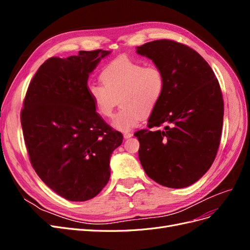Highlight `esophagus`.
I'll return each instance as SVG.
<instances>
[{"label":"esophagus","mask_w":250,"mask_h":250,"mask_svg":"<svg viewBox=\"0 0 250 250\" xmlns=\"http://www.w3.org/2000/svg\"><path fill=\"white\" fill-rule=\"evenodd\" d=\"M132 135H133V134H132L131 132H125L123 137H124L125 140H127V139H130V138L132 137Z\"/></svg>","instance_id":"34e87169"}]
</instances>
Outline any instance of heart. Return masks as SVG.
I'll return each instance as SVG.
<instances>
[{
    "mask_svg": "<svg viewBox=\"0 0 250 250\" xmlns=\"http://www.w3.org/2000/svg\"><path fill=\"white\" fill-rule=\"evenodd\" d=\"M100 79L103 84L92 83L87 87L94 107L98 115L111 118L120 101L122 107L112 126L123 132L139 126L144 115L153 111L166 87L165 75L160 67L127 57L105 65Z\"/></svg>",
    "mask_w": 250,
    "mask_h": 250,
    "instance_id": "heart-1",
    "label": "heart"
}]
</instances>
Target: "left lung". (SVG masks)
Returning <instances> with one entry per match:
<instances>
[{
	"instance_id": "1",
	"label": "left lung",
	"mask_w": 250,
	"mask_h": 250,
	"mask_svg": "<svg viewBox=\"0 0 250 250\" xmlns=\"http://www.w3.org/2000/svg\"><path fill=\"white\" fill-rule=\"evenodd\" d=\"M137 53L160 67L166 87L151 112L148 127L134 133L147 175L164 187L181 188L199 180L217 154L224 104L208 63L186 44L160 40L137 47Z\"/></svg>"
}]
</instances>
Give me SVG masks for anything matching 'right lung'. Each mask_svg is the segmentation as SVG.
I'll list each match as a JSON object with an SVG mask.
<instances>
[{
  "label": "right lung",
  "mask_w": 250,
  "mask_h": 250,
  "mask_svg": "<svg viewBox=\"0 0 250 250\" xmlns=\"http://www.w3.org/2000/svg\"><path fill=\"white\" fill-rule=\"evenodd\" d=\"M110 51L52 57L35 73L21 123L30 162L51 190L70 201L94 198L110 177V156L123 142L98 115L87 80Z\"/></svg>",
  "instance_id": "1"
}]
</instances>
